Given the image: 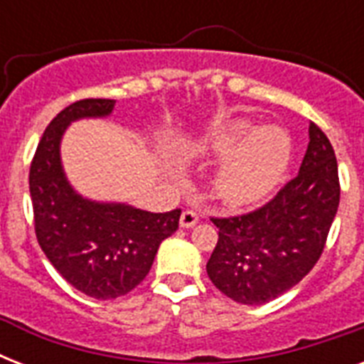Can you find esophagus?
Listing matches in <instances>:
<instances>
[{"mask_svg": "<svg viewBox=\"0 0 364 364\" xmlns=\"http://www.w3.org/2000/svg\"><path fill=\"white\" fill-rule=\"evenodd\" d=\"M198 213L193 210H187L183 211L181 213V219H179V225H181V228H193L196 223H198Z\"/></svg>", "mask_w": 364, "mask_h": 364, "instance_id": "34e87169", "label": "esophagus"}]
</instances>
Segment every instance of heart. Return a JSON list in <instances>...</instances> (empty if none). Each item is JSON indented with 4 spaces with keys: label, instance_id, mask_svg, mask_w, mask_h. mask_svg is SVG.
<instances>
[{
    "label": "heart",
    "instance_id": "1",
    "mask_svg": "<svg viewBox=\"0 0 364 364\" xmlns=\"http://www.w3.org/2000/svg\"><path fill=\"white\" fill-rule=\"evenodd\" d=\"M205 162L221 160L213 176V191L230 208L259 204L287 176L293 141L283 128H255L247 119H234L191 147Z\"/></svg>",
    "mask_w": 364,
    "mask_h": 364
}]
</instances>
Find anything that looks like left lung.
I'll list each match as a JSON object with an SVG mask.
<instances>
[{
  "label": "left lung",
  "instance_id": "1",
  "mask_svg": "<svg viewBox=\"0 0 364 364\" xmlns=\"http://www.w3.org/2000/svg\"><path fill=\"white\" fill-rule=\"evenodd\" d=\"M299 176L259 210L211 217L219 240L205 270L240 304H266L294 287L321 257L338 211V164L328 137L310 122Z\"/></svg>",
  "mask_w": 364,
  "mask_h": 364
}]
</instances>
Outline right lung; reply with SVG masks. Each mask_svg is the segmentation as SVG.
<instances>
[{
    "mask_svg": "<svg viewBox=\"0 0 364 364\" xmlns=\"http://www.w3.org/2000/svg\"><path fill=\"white\" fill-rule=\"evenodd\" d=\"M113 107L115 100L102 98L68 105L43 132L30 166L33 223L43 253L65 282L98 300L117 299L137 287L181 217V210L151 213L82 198L65 179L60 160L65 128L79 119L111 115Z\"/></svg>",
    "mask_w": 364,
    "mask_h": 364,
    "instance_id": "1",
    "label": "right lung"
}]
</instances>
